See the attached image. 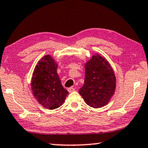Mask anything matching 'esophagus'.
Wrapping results in <instances>:
<instances>
[{
  "mask_svg": "<svg viewBox=\"0 0 148 148\" xmlns=\"http://www.w3.org/2000/svg\"><path fill=\"white\" fill-rule=\"evenodd\" d=\"M68 90V91H69V92H70V93H72V92H73V91H75V88H74V87H70V88H69Z\"/></svg>",
  "mask_w": 148,
  "mask_h": 148,
  "instance_id": "34e87169",
  "label": "esophagus"
}]
</instances>
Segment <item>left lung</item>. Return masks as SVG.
<instances>
[{
    "label": "left lung",
    "instance_id": "obj_1",
    "mask_svg": "<svg viewBox=\"0 0 148 148\" xmlns=\"http://www.w3.org/2000/svg\"><path fill=\"white\" fill-rule=\"evenodd\" d=\"M85 82L78 92L91 107L106 105L116 88V77L111 65L106 58L96 53L85 63Z\"/></svg>",
    "mask_w": 148,
    "mask_h": 148
}]
</instances>
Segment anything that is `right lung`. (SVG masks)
Here are the masks:
<instances>
[{
    "label": "right lung",
    "instance_id": "obj_1",
    "mask_svg": "<svg viewBox=\"0 0 148 148\" xmlns=\"http://www.w3.org/2000/svg\"><path fill=\"white\" fill-rule=\"evenodd\" d=\"M57 66L51 55H45L37 62L31 79L33 96L39 104L50 110L62 105L69 93L61 85Z\"/></svg>",
    "mask_w": 148,
    "mask_h": 148
}]
</instances>
